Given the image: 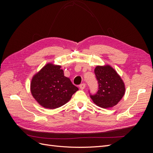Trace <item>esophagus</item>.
I'll return each instance as SVG.
<instances>
[{
  "instance_id": "1",
  "label": "esophagus",
  "mask_w": 153,
  "mask_h": 153,
  "mask_svg": "<svg viewBox=\"0 0 153 153\" xmlns=\"http://www.w3.org/2000/svg\"><path fill=\"white\" fill-rule=\"evenodd\" d=\"M79 87L80 89H84L85 87V84H81L80 85H79Z\"/></svg>"
}]
</instances>
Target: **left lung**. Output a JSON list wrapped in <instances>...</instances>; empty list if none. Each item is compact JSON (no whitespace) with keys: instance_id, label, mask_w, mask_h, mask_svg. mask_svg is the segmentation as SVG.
I'll list each match as a JSON object with an SVG mask.
<instances>
[{"instance_id":"left-lung-1","label":"left lung","mask_w":153,"mask_h":153,"mask_svg":"<svg viewBox=\"0 0 153 153\" xmlns=\"http://www.w3.org/2000/svg\"><path fill=\"white\" fill-rule=\"evenodd\" d=\"M94 73L99 87L95 94H90L92 100L103 108L116 105L125 93V85L121 76L109 65L97 66Z\"/></svg>"}]
</instances>
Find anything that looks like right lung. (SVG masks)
Returning a JSON list of instances; mask_svg holds the SVG:
<instances>
[{
    "label": "right lung",
    "mask_w": 153,
    "mask_h": 153,
    "mask_svg": "<svg viewBox=\"0 0 153 153\" xmlns=\"http://www.w3.org/2000/svg\"><path fill=\"white\" fill-rule=\"evenodd\" d=\"M61 68L48 63L32 78V95L44 108L55 109L65 105L78 90L70 79L64 75Z\"/></svg>",
    "instance_id": "add662e5"
}]
</instances>
